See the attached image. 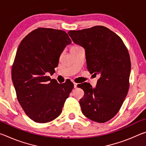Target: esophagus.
<instances>
[{
	"mask_svg": "<svg viewBox=\"0 0 146 146\" xmlns=\"http://www.w3.org/2000/svg\"><path fill=\"white\" fill-rule=\"evenodd\" d=\"M73 85H74V88H76L77 87V84L75 83V82H73Z\"/></svg>",
	"mask_w": 146,
	"mask_h": 146,
	"instance_id": "1",
	"label": "esophagus"
}]
</instances>
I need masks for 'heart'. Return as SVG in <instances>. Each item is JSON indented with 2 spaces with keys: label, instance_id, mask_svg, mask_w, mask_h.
Segmentation results:
<instances>
[{
  "label": "heart",
  "instance_id": "heart-1",
  "mask_svg": "<svg viewBox=\"0 0 146 146\" xmlns=\"http://www.w3.org/2000/svg\"><path fill=\"white\" fill-rule=\"evenodd\" d=\"M80 48V47L78 46H73L71 47V49H77V48Z\"/></svg>",
  "mask_w": 146,
  "mask_h": 146
}]
</instances>
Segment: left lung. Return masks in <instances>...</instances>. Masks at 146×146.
Instances as JSON below:
<instances>
[{
  "label": "left lung",
  "instance_id": "left-lung-1",
  "mask_svg": "<svg viewBox=\"0 0 146 146\" xmlns=\"http://www.w3.org/2000/svg\"><path fill=\"white\" fill-rule=\"evenodd\" d=\"M68 34L74 43L84 48L88 70L100 76L96 88L89 83L78 85L84 91L79 101L82 112L95 122H107L117 115L129 90L127 49L119 36L104 26L72 30Z\"/></svg>",
  "mask_w": 146,
  "mask_h": 146
}]
</instances>
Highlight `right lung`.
Masks as SVG:
<instances>
[{"mask_svg":"<svg viewBox=\"0 0 146 146\" xmlns=\"http://www.w3.org/2000/svg\"><path fill=\"white\" fill-rule=\"evenodd\" d=\"M71 43L64 31L39 28L19 44L12 66V80L19 102L35 122L57 118L73 90L72 82L58 84L46 75L55 72L61 53Z\"/></svg>","mask_w":146,"mask_h":146,"instance_id":"obj_1","label":"right lung"}]
</instances>
